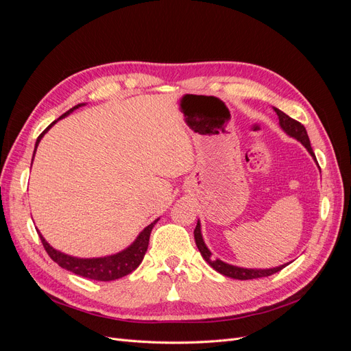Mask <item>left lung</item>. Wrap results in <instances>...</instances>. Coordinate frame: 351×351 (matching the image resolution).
Returning a JSON list of instances; mask_svg holds the SVG:
<instances>
[{
    "mask_svg": "<svg viewBox=\"0 0 351 351\" xmlns=\"http://www.w3.org/2000/svg\"><path fill=\"white\" fill-rule=\"evenodd\" d=\"M275 112L278 115V120H280V125L281 129L289 134L290 137H294V139L299 141L306 149L309 152L313 158V149L311 146V141H309V136H307V132L304 129V125L299 121L293 120L291 117L287 115L285 112H282L278 108H274ZM316 159V158H315ZM195 241H196V246L202 254V258H204L212 268H214L217 272L226 275V277L230 278H234V280H253V278H262V277H269V275L275 274L281 271L282 268H285L289 263H284L280 265L277 268H269V269H249V268H240V267H234V265H230L222 262L219 259H212V253L209 252V249L206 247V244L204 241V237H202V232H200V222L197 221V226L195 228Z\"/></svg>",
    "mask_w": 351,
    "mask_h": 351,
    "instance_id": "1",
    "label": "left lung"
}]
</instances>
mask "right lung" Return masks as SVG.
Returning <instances> with one entry per match:
<instances>
[{"instance_id":"obj_1","label":"right lung","mask_w":351,"mask_h":351,"mask_svg":"<svg viewBox=\"0 0 351 351\" xmlns=\"http://www.w3.org/2000/svg\"><path fill=\"white\" fill-rule=\"evenodd\" d=\"M82 105H84V104H79V105H76V107H73L71 110H69L67 112L62 114L58 120L64 119L66 115H69L76 108L82 107ZM58 120L52 121L47 127V129L38 136L36 145H35V152H36V147H38L42 137H44V134ZM34 156H35V154H34ZM32 162H34V159H32ZM156 222H158V219L151 222V224L147 226L139 236H137V239L130 244V246L124 249L123 252L111 254V256L92 258V259L74 258V256H69V254H66V253H61V252L56 250L54 247L49 246L48 241L44 237H42L39 230H36V231H38V234L40 237L42 244H44L47 253L49 254V258L54 262H57L61 268H64V269H67L73 274H76V275H80V277H84V278H90V280H97V281H112V280H119L121 277H125L127 274L133 272L137 267H139L141 262L143 261L145 253L147 250V244H149L151 231H152V228H154Z\"/></svg>"}]
</instances>
